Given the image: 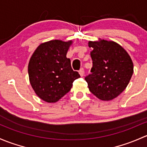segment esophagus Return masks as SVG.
Segmentation results:
<instances>
[{"label": "esophagus", "mask_w": 147, "mask_h": 147, "mask_svg": "<svg viewBox=\"0 0 147 147\" xmlns=\"http://www.w3.org/2000/svg\"><path fill=\"white\" fill-rule=\"evenodd\" d=\"M79 74H80V75L81 76H83L84 75V68H81V69H80L79 70Z\"/></svg>", "instance_id": "obj_1"}]
</instances>
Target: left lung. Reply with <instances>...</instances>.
<instances>
[{"instance_id":"obj_1","label":"left lung","mask_w":147,"mask_h":147,"mask_svg":"<svg viewBox=\"0 0 147 147\" xmlns=\"http://www.w3.org/2000/svg\"><path fill=\"white\" fill-rule=\"evenodd\" d=\"M93 67L85 77L89 90L102 100L118 96L127 86L133 74L132 61L126 51L116 42H89Z\"/></svg>"}]
</instances>
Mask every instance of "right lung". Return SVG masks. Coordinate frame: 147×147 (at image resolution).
Segmentation results:
<instances>
[{
  "mask_svg": "<svg viewBox=\"0 0 147 147\" xmlns=\"http://www.w3.org/2000/svg\"><path fill=\"white\" fill-rule=\"evenodd\" d=\"M72 42L51 40L41 44L28 65L30 84L42 100L55 102L71 88L80 74L74 71L66 57Z\"/></svg>",
  "mask_w": 147,
  "mask_h": 147,
  "instance_id": "obj_1",
  "label": "right lung"
}]
</instances>
